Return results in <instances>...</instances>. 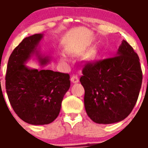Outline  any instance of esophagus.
<instances>
[{"label":"esophagus","instance_id":"obj_1","mask_svg":"<svg viewBox=\"0 0 148 148\" xmlns=\"http://www.w3.org/2000/svg\"><path fill=\"white\" fill-rule=\"evenodd\" d=\"M70 80H71V82H73V83H78V81H79V79H78V75H73V76L70 78Z\"/></svg>","mask_w":148,"mask_h":148}]
</instances>
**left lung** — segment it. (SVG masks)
Instances as JSON below:
<instances>
[{"label": "left lung", "instance_id": "left-lung-1", "mask_svg": "<svg viewBox=\"0 0 148 148\" xmlns=\"http://www.w3.org/2000/svg\"><path fill=\"white\" fill-rule=\"evenodd\" d=\"M82 74L84 107L94 122L113 124L129 116L140 92L142 71L138 55L126 40L114 57L86 61Z\"/></svg>", "mask_w": 148, "mask_h": 148}]
</instances>
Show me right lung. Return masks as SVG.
I'll return each mask as SVG.
<instances>
[{
    "mask_svg": "<svg viewBox=\"0 0 148 148\" xmlns=\"http://www.w3.org/2000/svg\"><path fill=\"white\" fill-rule=\"evenodd\" d=\"M41 34L25 38L12 51L8 61L6 89L15 113L35 125L53 122L60 113L63 98L70 87L68 73L49 70H31L24 65L36 49ZM41 64L48 58L39 57Z\"/></svg>",
    "mask_w": 148,
    "mask_h": 148,
    "instance_id": "right-lung-1",
    "label": "right lung"
}]
</instances>
